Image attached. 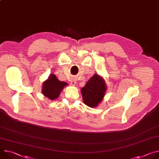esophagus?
Segmentation results:
<instances>
[{
  "instance_id": "esophagus-1",
  "label": "esophagus",
  "mask_w": 159,
  "mask_h": 159,
  "mask_svg": "<svg viewBox=\"0 0 159 159\" xmlns=\"http://www.w3.org/2000/svg\"><path fill=\"white\" fill-rule=\"evenodd\" d=\"M70 84H71L72 85H75V84H76V82H75V80L74 79H72V80L70 81Z\"/></svg>"
}]
</instances>
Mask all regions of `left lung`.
Instances as JSON below:
<instances>
[{"instance_id":"8db88e82","label":"left lung","mask_w":159,"mask_h":159,"mask_svg":"<svg viewBox=\"0 0 159 159\" xmlns=\"http://www.w3.org/2000/svg\"><path fill=\"white\" fill-rule=\"evenodd\" d=\"M105 80L98 74H94L81 89L84 104L90 107H96L100 104L106 92Z\"/></svg>"}]
</instances>
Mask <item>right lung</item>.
Here are the masks:
<instances>
[{"mask_svg": "<svg viewBox=\"0 0 159 159\" xmlns=\"http://www.w3.org/2000/svg\"><path fill=\"white\" fill-rule=\"evenodd\" d=\"M68 85L65 82L60 81L55 74H51L48 78L43 82L41 93L50 100L54 101L57 99L63 88Z\"/></svg>", "mask_w": 159, "mask_h": 159, "instance_id": "right-lung-1", "label": "right lung"}]
</instances>
